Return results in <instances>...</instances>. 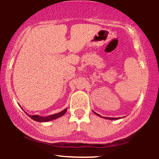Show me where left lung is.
<instances>
[{
	"mask_svg": "<svg viewBox=\"0 0 159 159\" xmlns=\"http://www.w3.org/2000/svg\"><path fill=\"white\" fill-rule=\"evenodd\" d=\"M95 113V114L97 115V116H100V117H102V118H103V119H110V120H116V119H121V118H123V117H119V118H112V117H103V116H101V115L100 114H97V113H95V111H93Z\"/></svg>",
	"mask_w": 159,
	"mask_h": 159,
	"instance_id": "left-lung-1",
	"label": "left lung"
}]
</instances>
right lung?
I'll list each match as a JSON object with an SVG mask.
<instances>
[{
    "mask_svg": "<svg viewBox=\"0 0 159 159\" xmlns=\"http://www.w3.org/2000/svg\"><path fill=\"white\" fill-rule=\"evenodd\" d=\"M66 111H67V108H66L65 109L61 111V112L57 113V114H54L50 115V116H39V115H30V114H27L26 112L25 113L30 117V118H31L32 119H33V120H34V121H39V122H46V121L54 120V119H56L59 118V117H61V116H62L63 115H64L65 113L66 112Z\"/></svg>",
    "mask_w": 159,
    "mask_h": 159,
    "instance_id": "add662e5",
    "label": "right lung"
}]
</instances>
